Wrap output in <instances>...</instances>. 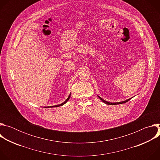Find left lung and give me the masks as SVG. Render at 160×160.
I'll return each instance as SVG.
<instances>
[{"instance_id": "8db88e82", "label": "left lung", "mask_w": 160, "mask_h": 160, "mask_svg": "<svg viewBox=\"0 0 160 160\" xmlns=\"http://www.w3.org/2000/svg\"><path fill=\"white\" fill-rule=\"evenodd\" d=\"M99 97V98L103 102H104L105 104H108V105H115V104H123V103H125V102H128V101H130V99H131V98L130 99H127V100H126V101H122V102H108V101H105V100H104L103 99H102L101 98H100L99 96H98Z\"/></svg>"}]
</instances>
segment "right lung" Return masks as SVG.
Returning <instances> with one entry per match:
<instances>
[{
	"label": "right lung",
	"mask_w": 160,
	"mask_h": 160,
	"mask_svg": "<svg viewBox=\"0 0 160 160\" xmlns=\"http://www.w3.org/2000/svg\"><path fill=\"white\" fill-rule=\"evenodd\" d=\"M70 96H71V94H70V96H68V98L66 99V100L64 102H62V103H61V104H58V105H56V106H51V107H58V106H62V105H64L68 100H69V99H70ZM49 108V107H48Z\"/></svg>",
	"instance_id": "right-lung-1"
}]
</instances>
